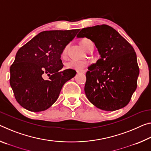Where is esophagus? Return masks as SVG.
Returning <instances> with one entry per match:
<instances>
[{"label":"esophagus","instance_id":"34e87169","mask_svg":"<svg viewBox=\"0 0 151 151\" xmlns=\"http://www.w3.org/2000/svg\"><path fill=\"white\" fill-rule=\"evenodd\" d=\"M87 70H76L77 73H86Z\"/></svg>","mask_w":151,"mask_h":151}]
</instances>
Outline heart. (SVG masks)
Returning a JSON list of instances; mask_svg holds the SVG:
<instances>
[{
  "label": "heart",
  "instance_id": "heart-1",
  "mask_svg": "<svg viewBox=\"0 0 151 151\" xmlns=\"http://www.w3.org/2000/svg\"><path fill=\"white\" fill-rule=\"evenodd\" d=\"M81 45H82V47L85 50H87L88 47L93 45L91 40H90L88 38H83L81 40ZM67 48L68 46H66L63 49V52H62V56H65L67 52ZM88 64V62L87 61H80V60H71L68 63H66V66L69 69H73V70H82L87 66Z\"/></svg>",
  "mask_w": 151,
  "mask_h": 151
}]
</instances>
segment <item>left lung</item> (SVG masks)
<instances>
[{"label": "left lung", "mask_w": 151, "mask_h": 151, "mask_svg": "<svg viewBox=\"0 0 151 151\" xmlns=\"http://www.w3.org/2000/svg\"><path fill=\"white\" fill-rule=\"evenodd\" d=\"M76 36L94 42L101 57L86 73L85 92L88 101L105 111L127 106L137 87L139 75L133 47L107 25L83 28Z\"/></svg>", "instance_id": "1"}]
</instances>
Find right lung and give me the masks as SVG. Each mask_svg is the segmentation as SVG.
Returning a JSON list of instances; mask_svg holds the SVG:
<instances>
[{"mask_svg":"<svg viewBox=\"0 0 151 151\" xmlns=\"http://www.w3.org/2000/svg\"><path fill=\"white\" fill-rule=\"evenodd\" d=\"M78 31H44L18 50L10 68V85L21 106L38 112L56 102L64 83L76 75L73 69L61 70L60 57ZM45 75L48 80L44 79Z\"/></svg>","mask_w":151,"mask_h":151,"instance_id":"obj_1","label":"right lung"}]
</instances>
